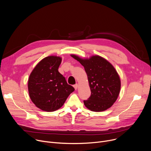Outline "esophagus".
Wrapping results in <instances>:
<instances>
[{
	"label": "esophagus",
	"mask_w": 151,
	"mask_h": 151,
	"mask_svg": "<svg viewBox=\"0 0 151 151\" xmlns=\"http://www.w3.org/2000/svg\"><path fill=\"white\" fill-rule=\"evenodd\" d=\"M73 87H74L75 89V90H76V89L78 88V84H75V85L73 86Z\"/></svg>",
	"instance_id": "esophagus-1"
}]
</instances>
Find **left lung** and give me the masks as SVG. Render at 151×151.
Returning a JSON list of instances; mask_svg holds the SVG:
<instances>
[{
    "mask_svg": "<svg viewBox=\"0 0 151 151\" xmlns=\"http://www.w3.org/2000/svg\"><path fill=\"white\" fill-rule=\"evenodd\" d=\"M70 56L84 66L87 75L91 95L84 101L85 106L93 112L110 108L116 101L121 88V81L114 67L98 55L89 58Z\"/></svg>",
    "mask_w": 151,
    "mask_h": 151,
    "instance_id": "obj_1",
    "label": "left lung"
}]
</instances>
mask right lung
<instances>
[{"mask_svg": "<svg viewBox=\"0 0 151 151\" xmlns=\"http://www.w3.org/2000/svg\"><path fill=\"white\" fill-rule=\"evenodd\" d=\"M61 61L59 56H47L36 65L29 75V98L37 107L44 111L53 112L61 108L75 90L58 72Z\"/></svg>", "mask_w": 151, "mask_h": 151, "instance_id": "1", "label": "right lung"}]
</instances>
